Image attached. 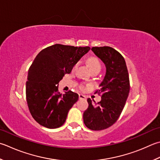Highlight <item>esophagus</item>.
Returning a JSON list of instances; mask_svg holds the SVG:
<instances>
[{"label":"esophagus","mask_w":160,"mask_h":160,"mask_svg":"<svg viewBox=\"0 0 160 160\" xmlns=\"http://www.w3.org/2000/svg\"><path fill=\"white\" fill-rule=\"evenodd\" d=\"M87 98V97L83 95V94H79V99L80 100H85Z\"/></svg>","instance_id":"esophagus-1"}]
</instances>
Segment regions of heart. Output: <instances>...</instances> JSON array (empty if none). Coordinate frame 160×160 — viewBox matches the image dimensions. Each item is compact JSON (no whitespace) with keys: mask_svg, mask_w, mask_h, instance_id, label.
<instances>
[{"mask_svg":"<svg viewBox=\"0 0 160 160\" xmlns=\"http://www.w3.org/2000/svg\"><path fill=\"white\" fill-rule=\"evenodd\" d=\"M87 64H88L89 67L90 68L91 70L96 69V68H101V62L98 60V59L96 57H90L88 59H87ZM76 66H75L76 67ZM84 87H82V89H84Z\"/></svg>","mask_w":160,"mask_h":160,"instance_id":"obj_1","label":"heart"}]
</instances>
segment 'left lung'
Wrapping results in <instances>:
<instances>
[{"label":"left lung","mask_w":160,"mask_h":160,"mask_svg":"<svg viewBox=\"0 0 160 160\" xmlns=\"http://www.w3.org/2000/svg\"><path fill=\"white\" fill-rule=\"evenodd\" d=\"M92 51L104 63L106 72L97 91L102 93L101 101L96 104L87 99L89 107L83 121L90 130H102L112 126L123 111L130 92L129 75L123 57L115 49L93 47Z\"/></svg>","instance_id":"obj_1"}]
</instances>
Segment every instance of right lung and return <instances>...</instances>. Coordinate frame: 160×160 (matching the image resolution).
I'll list each match as a JSON object with an SVG mask.
<instances>
[{
  "mask_svg": "<svg viewBox=\"0 0 160 160\" xmlns=\"http://www.w3.org/2000/svg\"><path fill=\"white\" fill-rule=\"evenodd\" d=\"M89 50V46L55 44L36 56L28 70L26 92L30 114L41 126L54 129L64 123L79 96L71 91L62 94L58 84Z\"/></svg>",
  "mask_w": 160,
  "mask_h": 160,
  "instance_id": "1",
  "label": "right lung"
}]
</instances>
